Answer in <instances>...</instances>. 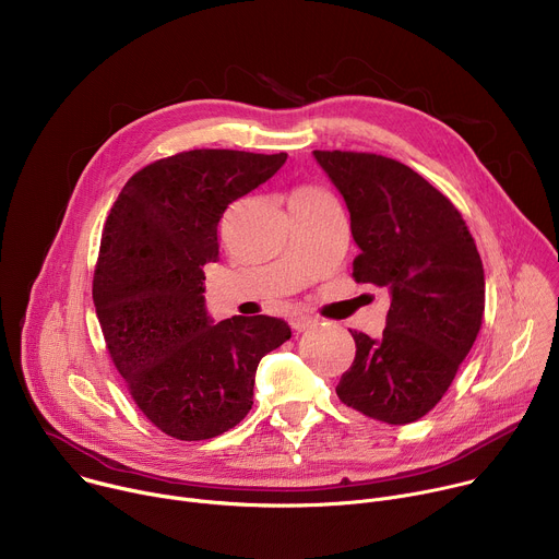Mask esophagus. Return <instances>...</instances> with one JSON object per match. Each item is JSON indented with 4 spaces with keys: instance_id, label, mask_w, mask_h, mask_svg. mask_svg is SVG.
Instances as JSON below:
<instances>
[{
    "instance_id": "1",
    "label": "esophagus",
    "mask_w": 559,
    "mask_h": 559,
    "mask_svg": "<svg viewBox=\"0 0 559 559\" xmlns=\"http://www.w3.org/2000/svg\"><path fill=\"white\" fill-rule=\"evenodd\" d=\"M292 330L294 332H307V330H311V328H316V318H309V316H294L292 318Z\"/></svg>"
}]
</instances>
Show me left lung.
I'll use <instances>...</instances> for the list:
<instances>
[{
    "label": "left lung",
    "instance_id": "left-lung-1",
    "mask_svg": "<svg viewBox=\"0 0 559 559\" xmlns=\"http://www.w3.org/2000/svg\"><path fill=\"white\" fill-rule=\"evenodd\" d=\"M352 218L354 278L386 287L380 338L352 332L356 358L341 401L389 425L429 414L483 325L485 267L455 205L401 162L367 152L313 150Z\"/></svg>",
    "mask_w": 559,
    "mask_h": 559
}]
</instances>
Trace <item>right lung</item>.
Instances as JSON below:
<instances>
[{
    "label": "right lung",
    "instance_id": "right-lung-1",
    "mask_svg": "<svg viewBox=\"0 0 559 559\" xmlns=\"http://www.w3.org/2000/svg\"><path fill=\"white\" fill-rule=\"evenodd\" d=\"M285 158L241 150L162 158L123 186L106 221L93 281L99 325L143 416L177 440H207L241 423L261 358L292 336L272 316L212 323L203 296L223 212Z\"/></svg>",
    "mask_w": 559,
    "mask_h": 559
}]
</instances>
